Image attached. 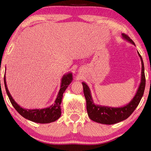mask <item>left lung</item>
<instances>
[{
  "label": "left lung",
  "instance_id": "1",
  "mask_svg": "<svg viewBox=\"0 0 151 151\" xmlns=\"http://www.w3.org/2000/svg\"><path fill=\"white\" fill-rule=\"evenodd\" d=\"M122 36L131 44L135 45V43L127 34H122ZM138 53L142 62V78L141 82L138 88L135 96L132 100L126 106L122 107H111L102 105H96L92 100L89 88L87 84L82 82L83 91L86 102V110L89 118L91 120L103 124H114L124 120L131 115L140 102V100L144 95L146 86V78L144 74V66L142 58Z\"/></svg>",
  "mask_w": 151,
  "mask_h": 151
}]
</instances>
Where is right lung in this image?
Wrapping results in <instances>:
<instances>
[{
	"instance_id": "add662e5",
	"label": "right lung",
	"mask_w": 151,
	"mask_h": 151,
	"mask_svg": "<svg viewBox=\"0 0 151 151\" xmlns=\"http://www.w3.org/2000/svg\"><path fill=\"white\" fill-rule=\"evenodd\" d=\"M72 80H73V76H72L71 73H69L63 76L61 80L60 89L57 98L55 99L54 104H52L48 108L42 109H29V110H27V109L22 108L14 101L7 88V84H6L5 74V76H4V83H5L6 92H7L10 102L13 105L14 109L18 111L20 115H21L25 119L40 124L53 122L57 120L61 116L60 104L63 93L65 91L66 88L68 87V86L72 82Z\"/></svg>"
}]
</instances>
